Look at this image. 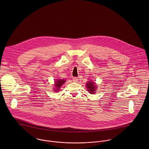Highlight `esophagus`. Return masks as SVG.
<instances>
[{"label":"esophagus","mask_w":149,"mask_h":149,"mask_svg":"<svg viewBox=\"0 0 149 149\" xmlns=\"http://www.w3.org/2000/svg\"><path fill=\"white\" fill-rule=\"evenodd\" d=\"M73 81H74V82H77V81H78L79 79H78V77H74L73 78Z\"/></svg>","instance_id":"34e87169"}]
</instances>
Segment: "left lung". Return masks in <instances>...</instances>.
<instances>
[{"label": "left lung", "mask_w": 149, "mask_h": 149, "mask_svg": "<svg viewBox=\"0 0 149 149\" xmlns=\"http://www.w3.org/2000/svg\"><path fill=\"white\" fill-rule=\"evenodd\" d=\"M86 88L88 89V91H89V92L91 94L95 93V91H96V86L93 84V82L89 81L88 83H86Z\"/></svg>", "instance_id": "8db88e82"}]
</instances>
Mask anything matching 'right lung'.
Returning a JSON list of instances; mask_svg holds the SVG:
<instances>
[{"label": "right lung", "mask_w": 149, "mask_h": 149, "mask_svg": "<svg viewBox=\"0 0 149 149\" xmlns=\"http://www.w3.org/2000/svg\"><path fill=\"white\" fill-rule=\"evenodd\" d=\"M64 82H65V80H57V81L55 83V86L56 88V89H60V88L61 86V85L64 84Z\"/></svg>", "instance_id": "right-lung-1"}]
</instances>
